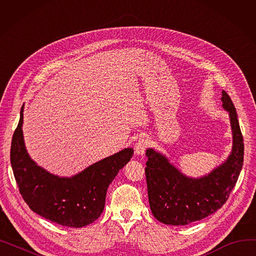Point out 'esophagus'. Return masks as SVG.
Returning <instances> with one entry per match:
<instances>
[{
	"instance_id": "obj_1",
	"label": "esophagus",
	"mask_w": 256,
	"mask_h": 256,
	"mask_svg": "<svg viewBox=\"0 0 256 256\" xmlns=\"http://www.w3.org/2000/svg\"><path fill=\"white\" fill-rule=\"evenodd\" d=\"M147 147V141L145 139H140L135 146H134V150H135L136 156H143L145 152V150Z\"/></svg>"
}]
</instances>
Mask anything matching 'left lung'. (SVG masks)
I'll list each match as a JSON object with an SVG mask.
<instances>
[{"label": "left lung", "instance_id": "left-lung-1", "mask_svg": "<svg viewBox=\"0 0 256 256\" xmlns=\"http://www.w3.org/2000/svg\"><path fill=\"white\" fill-rule=\"evenodd\" d=\"M222 108L228 112L232 148L228 158L210 173L190 178L160 152L146 150V182L152 212L167 225H188L202 220L226 202L244 162V142L238 114L230 96L222 91Z\"/></svg>", "mask_w": 256, "mask_h": 256}]
</instances>
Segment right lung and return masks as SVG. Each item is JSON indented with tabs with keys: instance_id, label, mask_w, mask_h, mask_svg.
<instances>
[{
	"instance_id": "obj_1",
	"label": "right lung",
	"mask_w": 256,
	"mask_h": 256,
	"mask_svg": "<svg viewBox=\"0 0 256 256\" xmlns=\"http://www.w3.org/2000/svg\"><path fill=\"white\" fill-rule=\"evenodd\" d=\"M24 106L11 142L10 160L20 192L39 216L67 227H84L104 210L108 186L130 160L134 150L124 148L94 163L70 178L59 176L38 166L26 152Z\"/></svg>"
}]
</instances>
